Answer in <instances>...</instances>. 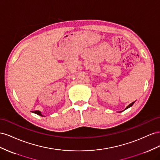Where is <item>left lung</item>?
Wrapping results in <instances>:
<instances>
[{
	"instance_id": "left-lung-1",
	"label": "left lung",
	"mask_w": 160,
	"mask_h": 160,
	"mask_svg": "<svg viewBox=\"0 0 160 160\" xmlns=\"http://www.w3.org/2000/svg\"><path fill=\"white\" fill-rule=\"evenodd\" d=\"M134 102H135V101H134V102H131V104H129V105H128V106H127V107H126V108H125V110H126V109H127V108H129V107H131V106H132V105H133V104H134Z\"/></svg>"
}]
</instances>
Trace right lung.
<instances>
[{"label": "right lung", "instance_id": "right-lung-1", "mask_svg": "<svg viewBox=\"0 0 160 160\" xmlns=\"http://www.w3.org/2000/svg\"><path fill=\"white\" fill-rule=\"evenodd\" d=\"M33 112H34V113H35V114H37V115H40V116H42V117H43V116L42 115V112H41L39 111H33Z\"/></svg>", "mask_w": 160, "mask_h": 160}]
</instances>
